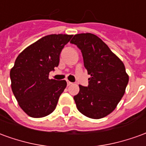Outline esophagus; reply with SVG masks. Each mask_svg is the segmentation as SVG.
<instances>
[{"label":"esophagus","instance_id":"esophagus-1","mask_svg":"<svg viewBox=\"0 0 146 146\" xmlns=\"http://www.w3.org/2000/svg\"><path fill=\"white\" fill-rule=\"evenodd\" d=\"M73 84V83L70 82V81H69V80H67V86H70Z\"/></svg>","mask_w":146,"mask_h":146}]
</instances>
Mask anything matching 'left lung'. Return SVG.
Listing matches in <instances>:
<instances>
[{
	"mask_svg": "<svg viewBox=\"0 0 146 146\" xmlns=\"http://www.w3.org/2000/svg\"><path fill=\"white\" fill-rule=\"evenodd\" d=\"M81 51L88 86L79 85L73 98L76 108L92 119L105 117L115 110L125 93L129 77L123 62L98 36L92 33L74 35L70 41Z\"/></svg>",
	"mask_w": 146,
	"mask_h": 146,
	"instance_id": "obj_1",
	"label": "left lung"
}]
</instances>
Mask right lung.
Returning <instances> with one entry per match:
<instances>
[{
	"label": "right lung",
	"instance_id": "1",
	"mask_svg": "<svg viewBox=\"0 0 146 146\" xmlns=\"http://www.w3.org/2000/svg\"><path fill=\"white\" fill-rule=\"evenodd\" d=\"M73 35L51 34L30 45L19 54L10 71L11 90L21 109L28 116L40 118L57 106L66 88V80L48 78L59 64V56Z\"/></svg>",
	"mask_w": 146,
	"mask_h": 146
}]
</instances>
